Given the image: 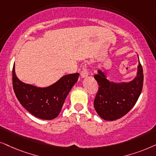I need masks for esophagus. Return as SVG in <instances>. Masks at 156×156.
<instances>
[{
  "label": "esophagus",
  "mask_w": 156,
  "mask_h": 156,
  "mask_svg": "<svg viewBox=\"0 0 156 156\" xmlns=\"http://www.w3.org/2000/svg\"><path fill=\"white\" fill-rule=\"evenodd\" d=\"M88 76V70L86 69V66H85V67H83V69L82 71L80 72V77H81V78H85Z\"/></svg>",
  "instance_id": "34e87169"
}]
</instances>
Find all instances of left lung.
<instances>
[{
    "label": "left lung",
    "instance_id": "1",
    "mask_svg": "<svg viewBox=\"0 0 156 156\" xmlns=\"http://www.w3.org/2000/svg\"><path fill=\"white\" fill-rule=\"evenodd\" d=\"M94 78L99 85L94 108L100 117L105 120L119 119L127 114L136 104L142 91L143 73L139 58L136 76L129 82L109 80L101 70H98Z\"/></svg>",
    "mask_w": 156,
    "mask_h": 156
}]
</instances>
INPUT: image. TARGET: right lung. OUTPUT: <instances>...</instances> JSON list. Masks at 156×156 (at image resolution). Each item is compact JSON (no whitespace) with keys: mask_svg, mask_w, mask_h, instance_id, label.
I'll list each match as a JSON object with an SVG mask.
<instances>
[{"mask_svg":"<svg viewBox=\"0 0 156 156\" xmlns=\"http://www.w3.org/2000/svg\"><path fill=\"white\" fill-rule=\"evenodd\" d=\"M79 73L62 76L47 87H38L22 82L13 68V87L20 104L29 113L43 120H53L59 115L64 101L78 80Z\"/></svg>","mask_w":156,"mask_h":156,"instance_id":"1","label":"right lung"}]
</instances>
